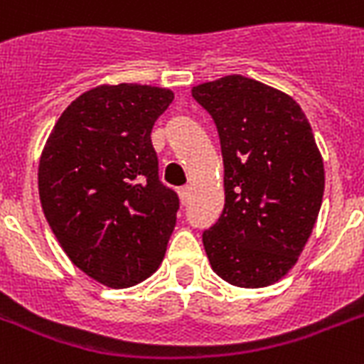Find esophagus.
<instances>
[{"mask_svg": "<svg viewBox=\"0 0 364 364\" xmlns=\"http://www.w3.org/2000/svg\"><path fill=\"white\" fill-rule=\"evenodd\" d=\"M177 193H179V198H181V202L185 204L188 200V194H191V187H181Z\"/></svg>", "mask_w": 364, "mask_h": 364, "instance_id": "esophagus-1", "label": "esophagus"}]
</instances>
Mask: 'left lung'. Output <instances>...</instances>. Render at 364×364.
<instances>
[{
  "label": "left lung",
  "mask_w": 364,
  "mask_h": 364,
  "mask_svg": "<svg viewBox=\"0 0 364 364\" xmlns=\"http://www.w3.org/2000/svg\"><path fill=\"white\" fill-rule=\"evenodd\" d=\"M221 139L225 208L202 242L217 276L238 287L282 279L302 253L325 191L304 111L285 92L242 75L193 88Z\"/></svg>",
  "instance_id": "left-lung-1"
}]
</instances>
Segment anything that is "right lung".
I'll return each mask as SVG.
<instances>
[{"label":"right lung","instance_id":"add662e5","mask_svg":"<svg viewBox=\"0 0 364 364\" xmlns=\"http://www.w3.org/2000/svg\"><path fill=\"white\" fill-rule=\"evenodd\" d=\"M173 92L98 87L62 113L43 149V213L71 262L107 287H132L160 266L179 196L159 177L151 130Z\"/></svg>","mask_w":364,"mask_h":364}]
</instances>
